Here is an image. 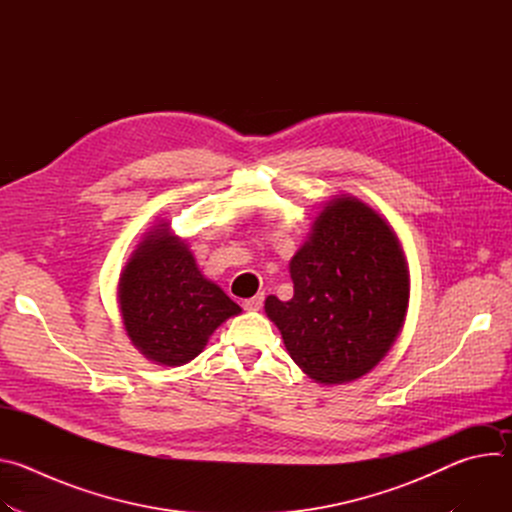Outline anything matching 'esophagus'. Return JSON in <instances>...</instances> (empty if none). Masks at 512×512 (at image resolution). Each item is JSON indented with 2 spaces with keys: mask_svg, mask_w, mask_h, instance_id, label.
Segmentation results:
<instances>
[{
  "mask_svg": "<svg viewBox=\"0 0 512 512\" xmlns=\"http://www.w3.org/2000/svg\"><path fill=\"white\" fill-rule=\"evenodd\" d=\"M263 302H265V296H263V294H257V296L245 300V302H243V308L255 312V310H261V308H263Z\"/></svg>",
  "mask_w": 512,
  "mask_h": 512,
  "instance_id": "obj_1",
  "label": "esophagus"
}]
</instances>
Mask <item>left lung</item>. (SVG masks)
I'll list each match as a JSON object with an SVG mask.
<instances>
[{
  "mask_svg": "<svg viewBox=\"0 0 512 512\" xmlns=\"http://www.w3.org/2000/svg\"><path fill=\"white\" fill-rule=\"evenodd\" d=\"M289 273L294 298L265 300L289 356L326 385L367 375L395 342L409 302L405 257L389 225L356 198H334Z\"/></svg>",
  "mask_w": 512,
  "mask_h": 512,
  "instance_id": "obj_1",
  "label": "left lung"
}]
</instances>
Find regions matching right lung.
Listing matches in <instances>:
<instances>
[{
    "label": "right lung",
    "instance_id": "add662e5",
    "mask_svg": "<svg viewBox=\"0 0 512 512\" xmlns=\"http://www.w3.org/2000/svg\"><path fill=\"white\" fill-rule=\"evenodd\" d=\"M119 304L131 342L168 367L198 356L216 326L241 312L221 287L200 275L192 253L166 229L133 253L121 275Z\"/></svg>",
    "mask_w": 512,
    "mask_h": 512
}]
</instances>
